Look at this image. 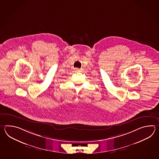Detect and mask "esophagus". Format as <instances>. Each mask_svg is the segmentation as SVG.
I'll use <instances>...</instances> for the list:
<instances>
[{"label":"esophagus","mask_w":159,"mask_h":159,"mask_svg":"<svg viewBox=\"0 0 159 159\" xmlns=\"http://www.w3.org/2000/svg\"><path fill=\"white\" fill-rule=\"evenodd\" d=\"M75 72H78V71H80V70L78 68H75Z\"/></svg>","instance_id":"34e87169"}]
</instances>
